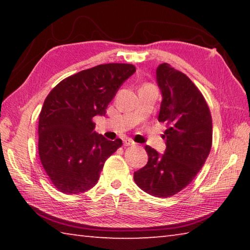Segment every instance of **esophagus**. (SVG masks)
<instances>
[{
	"mask_svg": "<svg viewBox=\"0 0 250 250\" xmlns=\"http://www.w3.org/2000/svg\"><path fill=\"white\" fill-rule=\"evenodd\" d=\"M135 143L133 142L132 139H129V138H125L124 139V146H134Z\"/></svg>",
	"mask_w": 250,
	"mask_h": 250,
	"instance_id": "obj_1",
	"label": "esophagus"
}]
</instances>
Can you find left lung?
<instances>
[{
  "instance_id": "obj_1",
  "label": "left lung",
  "mask_w": 250,
  "mask_h": 250,
  "mask_svg": "<svg viewBox=\"0 0 250 250\" xmlns=\"http://www.w3.org/2000/svg\"><path fill=\"white\" fill-rule=\"evenodd\" d=\"M162 96L158 119L167 125L163 154L146 146V167L135 171L134 182L155 197H170L194 180L211 147V117L204 97L188 76L163 62L155 71Z\"/></svg>"
}]
</instances>
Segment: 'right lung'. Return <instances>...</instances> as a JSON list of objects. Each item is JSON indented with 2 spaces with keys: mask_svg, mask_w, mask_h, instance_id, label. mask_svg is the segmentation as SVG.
Here are the masks:
<instances>
[{
  "mask_svg": "<svg viewBox=\"0 0 250 250\" xmlns=\"http://www.w3.org/2000/svg\"><path fill=\"white\" fill-rule=\"evenodd\" d=\"M135 73L131 64H104L59 83L44 101L39 122L41 162L50 181L65 194L97 184L104 164L121 139L96 133L92 118L104 116L119 88Z\"/></svg>",
  "mask_w": 250,
  "mask_h": 250,
  "instance_id": "add662e5",
  "label": "right lung"
}]
</instances>
